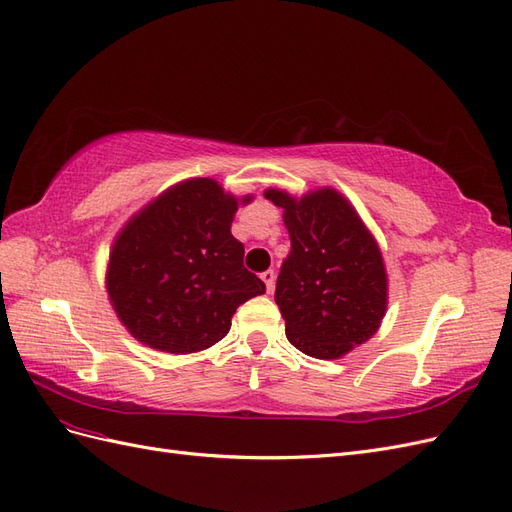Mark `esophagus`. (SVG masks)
Listing matches in <instances>:
<instances>
[{
  "label": "esophagus",
  "mask_w": 512,
  "mask_h": 512,
  "mask_svg": "<svg viewBox=\"0 0 512 512\" xmlns=\"http://www.w3.org/2000/svg\"><path fill=\"white\" fill-rule=\"evenodd\" d=\"M261 281L266 283V289H268V291H274V281H276L274 270H266L264 274H261Z\"/></svg>",
  "instance_id": "1"
}]
</instances>
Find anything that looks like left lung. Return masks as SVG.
Wrapping results in <instances>:
<instances>
[{"label":"left lung","mask_w":512,"mask_h":512,"mask_svg":"<svg viewBox=\"0 0 512 512\" xmlns=\"http://www.w3.org/2000/svg\"><path fill=\"white\" fill-rule=\"evenodd\" d=\"M283 208L291 251L274 300L289 343L302 354L334 360L369 341L386 315L388 279L375 238L334 188L300 199L268 188Z\"/></svg>","instance_id":"1"}]
</instances>
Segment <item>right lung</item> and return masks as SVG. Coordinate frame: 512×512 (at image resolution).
<instances>
[{"label": "right lung", "instance_id": "obj_1", "mask_svg": "<svg viewBox=\"0 0 512 512\" xmlns=\"http://www.w3.org/2000/svg\"><path fill=\"white\" fill-rule=\"evenodd\" d=\"M210 178L175 184L137 212L113 242L107 291L137 341L158 352L193 354L221 341L240 304L266 285L242 264L231 236L238 203Z\"/></svg>", "mask_w": 512, "mask_h": 512}]
</instances>
